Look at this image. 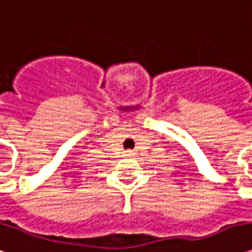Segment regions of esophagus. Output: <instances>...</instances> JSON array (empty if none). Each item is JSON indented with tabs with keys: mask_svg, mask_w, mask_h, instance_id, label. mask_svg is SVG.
Segmentation results:
<instances>
[{
	"mask_svg": "<svg viewBox=\"0 0 252 252\" xmlns=\"http://www.w3.org/2000/svg\"><path fill=\"white\" fill-rule=\"evenodd\" d=\"M126 156H129V155H131V151H126Z\"/></svg>",
	"mask_w": 252,
	"mask_h": 252,
	"instance_id": "34e87169",
	"label": "esophagus"
}]
</instances>
